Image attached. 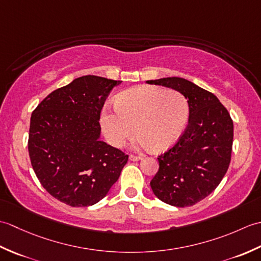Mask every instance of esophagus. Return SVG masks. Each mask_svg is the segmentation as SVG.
<instances>
[{"label":"esophagus","instance_id":"34e87169","mask_svg":"<svg viewBox=\"0 0 261 261\" xmlns=\"http://www.w3.org/2000/svg\"><path fill=\"white\" fill-rule=\"evenodd\" d=\"M129 159L132 160V162H138V160H140V159H142V158H141V156H136V154H130Z\"/></svg>","mask_w":261,"mask_h":261}]
</instances>
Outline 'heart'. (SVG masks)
Wrapping results in <instances>:
<instances>
[{
  "instance_id": "1",
  "label": "heart",
  "mask_w": 261,
  "mask_h": 261,
  "mask_svg": "<svg viewBox=\"0 0 261 261\" xmlns=\"http://www.w3.org/2000/svg\"><path fill=\"white\" fill-rule=\"evenodd\" d=\"M190 118V103L184 94L163 87L139 86L115 98V109H104L101 125L114 147L139 134L138 147L162 152L180 139Z\"/></svg>"
}]
</instances>
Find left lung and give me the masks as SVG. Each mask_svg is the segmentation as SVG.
<instances>
[{"mask_svg": "<svg viewBox=\"0 0 261 261\" xmlns=\"http://www.w3.org/2000/svg\"><path fill=\"white\" fill-rule=\"evenodd\" d=\"M184 94L190 103L188 125L180 139L158 156L150 181L160 201L186 207L202 201L222 180L231 162L233 121L213 93L180 77L147 81Z\"/></svg>", "mask_w": 261, "mask_h": 261, "instance_id": "left-lung-1", "label": "left lung"}]
</instances>
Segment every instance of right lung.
Masks as SVG:
<instances>
[{"label":"right lung","mask_w":261,"mask_h":261,"mask_svg":"<svg viewBox=\"0 0 261 261\" xmlns=\"http://www.w3.org/2000/svg\"><path fill=\"white\" fill-rule=\"evenodd\" d=\"M121 81L87 75L43 98L30 119L28 149L43 188L69 206L94 205L119 179L127 154L99 140L105 99Z\"/></svg>","instance_id":"right-lung-1"}]
</instances>
